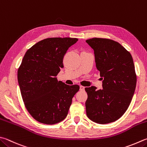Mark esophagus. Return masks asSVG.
<instances>
[{
    "mask_svg": "<svg viewBox=\"0 0 147 147\" xmlns=\"http://www.w3.org/2000/svg\"><path fill=\"white\" fill-rule=\"evenodd\" d=\"M85 89V87L82 86H80V90L81 91H84Z\"/></svg>",
    "mask_w": 147,
    "mask_h": 147,
    "instance_id": "obj_1",
    "label": "esophagus"
}]
</instances>
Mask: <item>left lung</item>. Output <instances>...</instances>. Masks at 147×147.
<instances>
[{"label":"left lung","instance_id":"8db88e82","mask_svg":"<svg viewBox=\"0 0 147 147\" xmlns=\"http://www.w3.org/2000/svg\"><path fill=\"white\" fill-rule=\"evenodd\" d=\"M86 42L93 49L96 67L104 79L103 89L85 88L86 115L95 123H111L122 117L134 95L137 76L133 59L129 51L113 40L93 38Z\"/></svg>","mask_w":147,"mask_h":147}]
</instances>
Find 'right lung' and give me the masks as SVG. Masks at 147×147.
<instances>
[{
  "instance_id": "1",
  "label": "right lung",
  "mask_w": 147,
  "mask_h": 147,
  "mask_svg": "<svg viewBox=\"0 0 147 147\" xmlns=\"http://www.w3.org/2000/svg\"><path fill=\"white\" fill-rule=\"evenodd\" d=\"M77 38H49L31 47L18 69V82L25 107L40 123L52 125L64 120L79 86L57 81L63 60Z\"/></svg>"
}]
</instances>
